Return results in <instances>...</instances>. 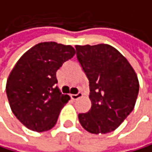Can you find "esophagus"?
<instances>
[{
	"instance_id": "1",
	"label": "esophagus",
	"mask_w": 152,
	"mask_h": 152,
	"mask_svg": "<svg viewBox=\"0 0 152 152\" xmlns=\"http://www.w3.org/2000/svg\"><path fill=\"white\" fill-rule=\"evenodd\" d=\"M70 97H71V99L72 100H77V99H79V98H81L82 97V93L81 92H78L77 94H70Z\"/></svg>"
}]
</instances>
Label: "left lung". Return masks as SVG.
Instances as JSON below:
<instances>
[{"label": "left lung", "instance_id": "1", "mask_svg": "<svg viewBox=\"0 0 152 152\" xmlns=\"http://www.w3.org/2000/svg\"><path fill=\"white\" fill-rule=\"evenodd\" d=\"M77 60L90 81L91 107L78 114L91 134L116 130L134 107L139 82L134 68L120 51L107 44L75 45Z\"/></svg>", "mask_w": 152, "mask_h": 152}]
</instances>
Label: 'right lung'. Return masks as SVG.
<instances>
[{
  "mask_svg": "<svg viewBox=\"0 0 152 152\" xmlns=\"http://www.w3.org/2000/svg\"><path fill=\"white\" fill-rule=\"evenodd\" d=\"M75 54L72 45L43 42L26 51L14 66L5 90L12 112L25 127L45 132L55 126L70 100L55 86L56 72Z\"/></svg>",
  "mask_w": 152,
  "mask_h": 152,
  "instance_id": "right-lung-1",
  "label": "right lung"
}]
</instances>
